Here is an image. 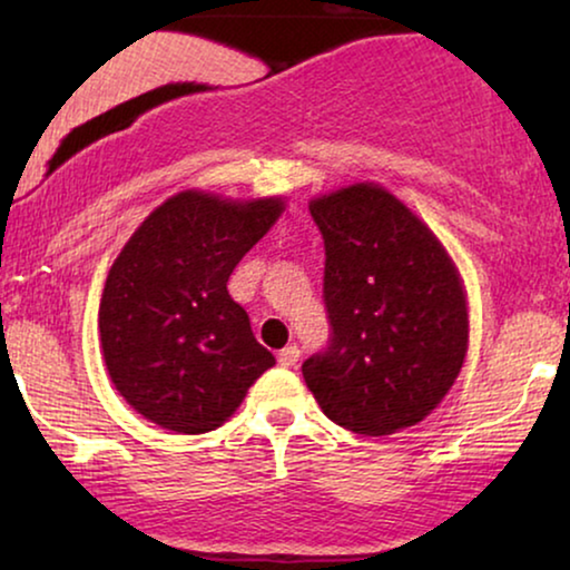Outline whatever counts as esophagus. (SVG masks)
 Here are the masks:
<instances>
[{
	"mask_svg": "<svg viewBox=\"0 0 570 570\" xmlns=\"http://www.w3.org/2000/svg\"><path fill=\"white\" fill-rule=\"evenodd\" d=\"M298 357H301V350L295 345H287L277 353V361L279 365H285V368H295V365H298Z\"/></svg>",
	"mask_w": 570,
	"mask_h": 570,
	"instance_id": "1",
	"label": "esophagus"
}]
</instances>
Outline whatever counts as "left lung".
<instances>
[{
	"label": "left lung",
	"mask_w": 570,
	"mask_h": 570,
	"mask_svg": "<svg viewBox=\"0 0 570 570\" xmlns=\"http://www.w3.org/2000/svg\"><path fill=\"white\" fill-rule=\"evenodd\" d=\"M324 238L330 342L303 363L324 415L363 435L415 425L466 355V301L439 238L386 189L355 184L308 205Z\"/></svg>",
	"instance_id": "left-lung-1"
}]
</instances>
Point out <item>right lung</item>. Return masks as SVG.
<instances>
[{
	"label": "right lung",
	"instance_id": "right-lung-1",
	"mask_svg": "<svg viewBox=\"0 0 570 570\" xmlns=\"http://www.w3.org/2000/svg\"><path fill=\"white\" fill-rule=\"evenodd\" d=\"M279 213V199L181 191L116 256L98 311L100 345L108 376L139 415L176 433L215 431L275 365L228 277Z\"/></svg>",
	"mask_w": 570,
	"mask_h": 570
}]
</instances>
